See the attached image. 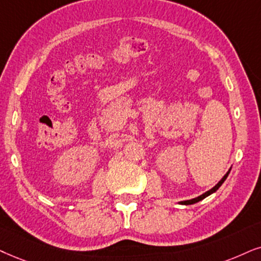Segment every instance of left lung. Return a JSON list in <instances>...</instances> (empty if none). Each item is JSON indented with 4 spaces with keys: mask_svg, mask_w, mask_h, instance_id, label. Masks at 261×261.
<instances>
[{
    "mask_svg": "<svg viewBox=\"0 0 261 261\" xmlns=\"http://www.w3.org/2000/svg\"><path fill=\"white\" fill-rule=\"evenodd\" d=\"M230 171H231V167H230L229 169V171H227V172L224 174V177L222 178V179L219 180L218 183L216 184V186H214L212 189H210L208 191H206V193H203L202 195H200V196H197V197H195V199H191V200H187V201H180V203L182 204H193V203H196V202H199V201H201V200H203L204 197H207V196H210L211 194H213V193H216L217 190L219 189L220 188V186H222V184L225 182V179L227 178V176H229V173H230Z\"/></svg>",
    "mask_w": 261,
    "mask_h": 261,
    "instance_id": "1",
    "label": "left lung"
}]
</instances>
